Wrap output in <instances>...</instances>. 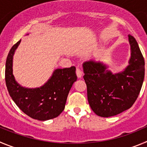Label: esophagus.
<instances>
[{"label":"esophagus","instance_id":"34e87169","mask_svg":"<svg viewBox=\"0 0 147 147\" xmlns=\"http://www.w3.org/2000/svg\"><path fill=\"white\" fill-rule=\"evenodd\" d=\"M76 75L78 78H81L82 76H83V72H82V71L80 70V68H78V67H77L76 69Z\"/></svg>","mask_w":147,"mask_h":147}]
</instances>
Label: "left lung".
Masks as SVG:
<instances>
[{"label": "left lung", "mask_w": 147, "mask_h": 147, "mask_svg": "<svg viewBox=\"0 0 147 147\" xmlns=\"http://www.w3.org/2000/svg\"><path fill=\"white\" fill-rule=\"evenodd\" d=\"M131 57L123 71L112 73L102 61L83 64L88 101L98 116H115L132 107L138 98L144 78V59L135 38L128 35Z\"/></svg>", "instance_id": "left-lung-1"}]
</instances>
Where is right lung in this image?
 I'll return each mask as SVG.
<instances>
[{
  "instance_id": "obj_1",
  "label": "right lung",
  "mask_w": 147,
  "mask_h": 147,
  "mask_svg": "<svg viewBox=\"0 0 147 147\" xmlns=\"http://www.w3.org/2000/svg\"><path fill=\"white\" fill-rule=\"evenodd\" d=\"M21 40L13 45L5 62V84L17 107L29 117L41 121L58 117L64 109L67 96L77 80L75 67L54 69L48 81L35 88L23 87L13 75V58Z\"/></svg>"
}]
</instances>
